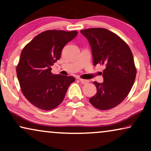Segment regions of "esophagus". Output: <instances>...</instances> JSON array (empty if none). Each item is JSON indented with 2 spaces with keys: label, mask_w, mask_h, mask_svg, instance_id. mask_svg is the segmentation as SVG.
<instances>
[{
  "label": "esophagus",
  "mask_w": 151,
  "mask_h": 151,
  "mask_svg": "<svg viewBox=\"0 0 151 151\" xmlns=\"http://www.w3.org/2000/svg\"><path fill=\"white\" fill-rule=\"evenodd\" d=\"M79 80L80 81V82H81V83L83 84H87L88 82V80L82 79V78H79Z\"/></svg>",
  "instance_id": "1"
}]
</instances>
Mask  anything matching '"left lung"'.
Listing matches in <instances>:
<instances>
[{"mask_svg":"<svg viewBox=\"0 0 151 151\" xmlns=\"http://www.w3.org/2000/svg\"><path fill=\"white\" fill-rule=\"evenodd\" d=\"M80 32L91 47L94 66L100 64L106 67L102 73L104 82H93L97 93L89 102L100 110L114 108L127 98L135 80L137 69L131 49L106 29L90 28Z\"/></svg>","mask_w":151,"mask_h":151,"instance_id":"8db88e82","label":"left lung"}]
</instances>
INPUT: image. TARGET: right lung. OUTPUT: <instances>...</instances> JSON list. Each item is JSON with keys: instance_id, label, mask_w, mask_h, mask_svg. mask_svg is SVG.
<instances>
[{"instance_id": "right-lung-1", "label": "right lung", "mask_w": 151, "mask_h": 151, "mask_svg": "<svg viewBox=\"0 0 151 151\" xmlns=\"http://www.w3.org/2000/svg\"><path fill=\"white\" fill-rule=\"evenodd\" d=\"M77 31L47 30L32 39L22 49L16 73L22 93L37 108L49 111L58 106L75 78L53 75L51 66L60 58L65 45Z\"/></svg>"}]
</instances>
